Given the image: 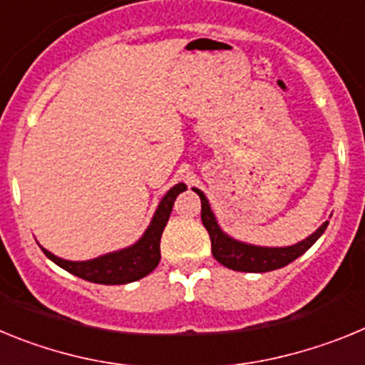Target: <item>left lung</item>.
<instances>
[{"label":"left lung","mask_w":365,"mask_h":365,"mask_svg":"<svg viewBox=\"0 0 365 365\" xmlns=\"http://www.w3.org/2000/svg\"><path fill=\"white\" fill-rule=\"evenodd\" d=\"M193 192L201 197V221L206 230H208V234H210L212 254L221 265H225L227 269L237 270V272H269V270H276L289 265L296 257L302 256L303 252H307L309 248L316 243V240L324 234L329 225V221H325L314 234L309 235L307 240H303L298 245H292V247H254V245L240 243V241L228 237L227 234H222L214 214H212L210 205L206 201L205 193L195 188H193Z\"/></svg>","instance_id":"obj_1"}]
</instances>
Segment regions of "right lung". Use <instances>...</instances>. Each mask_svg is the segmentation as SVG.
I'll list each match as a JSON object with an SVG mask.
<instances>
[{"instance_id":"right-lung-1","label":"right lung","mask_w":365,"mask_h":365,"mask_svg":"<svg viewBox=\"0 0 365 365\" xmlns=\"http://www.w3.org/2000/svg\"><path fill=\"white\" fill-rule=\"evenodd\" d=\"M185 190L186 186L180 182L164 195L153 219H151V225L148 227L146 234L133 247L118 250V252L106 254V256L89 261H67L62 259V257H56L45 248H41V250L58 267H62L67 272L74 274V276H78L86 282L102 283V285H124V283L137 282V279L153 272L155 267L159 265L163 230L166 227L168 219H170V214H172L177 195L180 192H185Z\"/></svg>"}]
</instances>
